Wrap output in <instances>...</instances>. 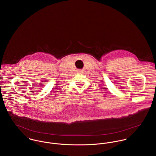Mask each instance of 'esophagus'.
Listing matches in <instances>:
<instances>
[{
    "label": "esophagus",
    "mask_w": 156,
    "mask_h": 156,
    "mask_svg": "<svg viewBox=\"0 0 156 156\" xmlns=\"http://www.w3.org/2000/svg\"><path fill=\"white\" fill-rule=\"evenodd\" d=\"M82 72V71H81V70H78L77 71V73H81Z\"/></svg>",
    "instance_id": "esophagus-1"
}]
</instances>
